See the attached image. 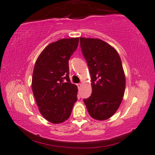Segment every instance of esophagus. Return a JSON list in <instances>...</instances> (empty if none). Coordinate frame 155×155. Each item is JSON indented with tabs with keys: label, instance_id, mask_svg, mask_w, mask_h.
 Here are the masks:
<instances>
[{
	"label": "esophagus",
	"instance_id": "34e87169",
	"mask_svg": "<svg viewBox=\"0 0 155 155\" xmlns=\"http://www.w3.org/2000/svg\"><path fill=\"white\" fill-rule=\"evenodd\" d=\"M77 86H78V88H81V86H82V84H81V83L77 84Z\"/></svg>",
	"mask_w": 155,
	"mask_h": 155
}]
</instances>
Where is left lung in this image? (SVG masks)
<instances>
[{"instance_id":"obj_1","label":"left lung","mask_w":155,"mask_h":155,"mask_svg":"<svg viewBox=\"0 0 155 155\" xmlns=\"http://www.w3.org/2000/svg\"><path fill=\"white\" fill-rule=\"evenodd\" d=\"M82 54L91 76L92 92L84 102L97 120H106L116 112L125 92V77L117 51L102 39L80 38Z\"/></svg>"}]
</instances>
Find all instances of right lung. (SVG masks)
<instances>
[{
	"instance_id": "obj_1",
	"label": "right lung",
	"mask_w": 155,
	"mask_h": 155,
	"mask_svg": "<svg viewBox=\"0 0 155 155\" xmlns=\"http://www.w3.org/2000/svg\"><path fill=\"white\" fill-rule=\"evenodd\" d=\"M78 41V38H73L51 43L35 61L32 91L41 114L53 124L68 120L77 101V86L69 79V60ZM64 80H66L64 83Z\"/></svg>"
}]
</instances>
